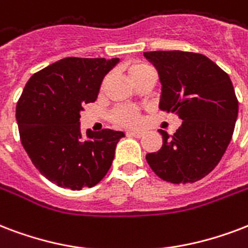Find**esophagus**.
<instances>
[{
    "label": "esophagus",
    "instance_id": "obj_1",
    "mask_svg": "<svg viewBox=\"0 0 248 248\" xmlns=\"http://www.w3.org/2000/svg\"><path fill=\"white\" fill-rule=\"evenodd\" d=\"M126 135H127V137L141 138L143 135H144V132H143V131H127V132H126Z\"/></svg>",
    "mask_w": 248,
    "mask_h": 248
}]
</instances>
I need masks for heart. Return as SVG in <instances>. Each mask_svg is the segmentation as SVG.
Wrapping results in <instances>:
<instances>
[{"label":"heart","mask_w":248,"mask_h":248,"mask_svg":"<svg viewBox=\"0 0 248 248\" xmlns=\"http://www.w3.org/2000/svg\"><path fill=\"white\" fill-rule=\"evenodd\" d=\"M127 73L134 83L147 78L148 75H154L152 69L140 61L130 62L127 65ZM110 120L122 127H138L141 124L140 111L131 105H121L113 109L110 113Z\"/></svg>","instance_id":"heart-1"}]
</instances>
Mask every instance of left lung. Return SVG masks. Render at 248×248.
I'll return each mask as SVG.
<instances>
[{
	"instance_id": "left-lung-1",
	"label": "left lung",
	"mask_w": 248,
	"mask_h": 248,
	"mask_svg": "<svg viewBox=\"0 0 248 248\" xmlns=\"http://www.w3.org/2000/svg\"><path fill=\"white\" fill-rule=\"evenodd\" d=\"M144 57L161 80L160 109L182 120L174 135L160 130L162 147L145 160L166 182H196L216 168L233 137L238 117L233 83L200 53L156 50Z\"/></svg>"
}]
</instances>
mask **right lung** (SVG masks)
Instances as JSON below:
<instances>
[{
  "instance_id": "obj_1",
  "label": "right lung",
  "mask_w": 248,
  "mask_h": 248,
  "mask_svg": "<svg viewBox=\"0 0 248 248\" xmlns=\"http://www.w3.org/2000/svg\"><path fill=\"white\" fill-rule=\"evenodd\" d=\"M118 58L67 57L33 74L16 104L23 148L36 169L57 186L92 187L110 169L122 131L80 134V110L97 99Z\"/></svg>"
}]
</instances>
